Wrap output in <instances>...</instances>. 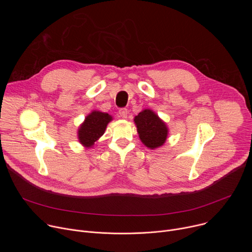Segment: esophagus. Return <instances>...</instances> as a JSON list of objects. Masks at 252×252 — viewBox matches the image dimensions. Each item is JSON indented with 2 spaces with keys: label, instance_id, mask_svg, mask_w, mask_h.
Masks as SVG:
<instances>
[{
  "label": "esophagus",
  "instance_id": "esophagus-1",
  "mask_svg": "<svg viewBox=\"0 0 252 252\" xmlns=\"http://www.w3.org/2000/svg\"><path fill=\"white\" fill-rule=\"evenodd\" d=\"M119 115H120V118L122 119H126L127 118V115H128V111L126 109H121L119 111Z\"/></svg>",
  "mask_w": 252,
  "mask_h": 252
}]
</instances>
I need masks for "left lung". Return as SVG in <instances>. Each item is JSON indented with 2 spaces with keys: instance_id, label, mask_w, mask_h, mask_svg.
I'll use <instances>...</instances> for the list:
<instances>
[{
  "instance_id": "8db88e82",
  "label": "left lung",
  "mask_w": 252,
  "mask_h": 252,
  "mask_svg": "<svg viewBox=\"0 0 252 252\" xmlns=\"http://www.w3.org/2000/svg\"><path fill=\"white\" fill-rule=\"evenodd\" d=\"M133 122L140 141L150 150L162 147L168 135L166 124L151 109L142 110Z\"/></svg>"
}]
</instances>
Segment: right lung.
I'll use <instances>...</instances> for the list:
<instances>
[{
  "label": "right lung",
  "mask_w": 252,
  "mask_h": 252,
  "mask_svg": "<svg viewBox=\"0 0 252 252\" xmlns=\"http://www.w3.org/2000/svg\"><path fill=\"white\" fill-rule=\"evenodd\" d=\"M113 117L106 113L99 111H93L80 125L78 129V139L81 145L86 148H94V143L104 133L105 128L111 122Z\"/></svg>",
  "instance_id": "1"
}]
</instances>
